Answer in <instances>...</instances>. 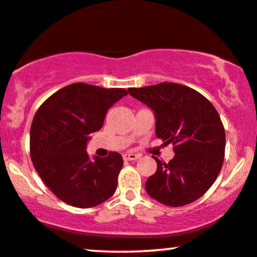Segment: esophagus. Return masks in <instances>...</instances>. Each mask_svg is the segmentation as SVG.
Returning <instances> with one entry per match:
<instances>
[{"label":"esophagus","mask_w":257,"mask_h":257,"mask_svg":"<svg viewBox=\"0 0 257 257\" xmlns=\"http://www.w3.org/2000/svg\"><path fill=\"white\" fill-rule=\"evenodd\" d=\"M140 159V155L138 154H124L123 155V160L124 161H136Z\"/></svg>","instance_id":"obj_1"}]
</instances>
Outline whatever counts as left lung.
I'll return each instance as SVG.
<instances>
[{"label": "left lung", "mask_w": 257, "mask_h": 257, "mask_svg": "<svg viewBox=\"0 0 257 257\" xmlns=\"http://www.w3.org/2000/svg\"><path fill=\"white\" fill-rule=\"evenodd\" d=\"M128 91L153 109L156 136L173 143L175 152L168 163L153 156L157 169L147 180V193L169 207L196 201L213 186L223 164L225 133L217 110L202 94L173 82Z\"/></svg>", "instance_id": "8db88e82"}]
</instances>
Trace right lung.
I'll use <instances>...</instances> for the list:
<instances>
[{"mask_svg":"<svg viewBox=\"0 0 257 257\" xmlns=\"http://www.w3.org/2000/svg\"><path fill=\"white\" fill-rule=\"evenodd\" d=\"M128 91L78 82L41 104L30 126V157L44 184L64 203L96 207L114 195L123 159L111 152L89 159V134L100 131L107 110Z\"/></svg>","mask_w":257,"mask_h":257,"instance_id":"add662e5","label":"right lung"}]
</instances>
